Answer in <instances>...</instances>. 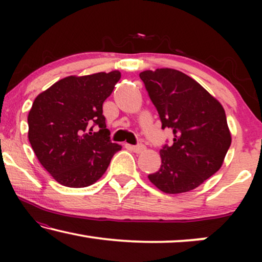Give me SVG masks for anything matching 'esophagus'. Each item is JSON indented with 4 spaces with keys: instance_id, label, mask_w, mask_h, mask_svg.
<instances>
[{
    "instance_id": "obj_1",
    "label": "esophagus",
    "mask_w": 262,
    "mask_h": 262,
    "mask_svg": "<svg viewBox=\"0 0 262 262\" xmlns=\"http://www.w3.org/2000/svg\"><path fill=\"white\" fill-rule=\"evenodd\" d=\"M131 149L134 150V151H135L136 154H139V152H142L143 150H145V145H144V144H137V145H132V146H131Z\"/></svg>"
}]
</instances>
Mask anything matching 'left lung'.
I'll list each match as a JSON object with an SVG mask.
<instances>
[{"instance_id": "8db88e82", "label": "left lung", "mask_w": 262, "mask_h": 262, "mask_svg": "<svg viewBox=\"0 0 262 262\" xmlns=\"http://www.w3.org/2000/svg\"><path fill=\"white\" fill-rule=\"evenodd\" d=\"M173 141L160 150L161 163L149 180L168 194L192 191L216 173L231 144L224 108L198 82L174 69L139 74Z\"/></svg>"}]
</instances>
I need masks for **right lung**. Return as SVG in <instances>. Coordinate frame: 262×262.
<instances>
[{"mask_svg": "<svg viewBox=\"0 0 262 262\" xmlns=\"http://www.w3.org/2000/svg\"><path fill=\"white\" fill-rule=\"evenodd\" d=\"M120 73L63 78L35 98L28 113V139L41 166L60 185L81 188L105 173L121 146L112 143L102 103Z\"/></svg>", "mask_w": 262, "mask_h": 262, "instance_id": "1", "label": "right lung"}]
</instances>
